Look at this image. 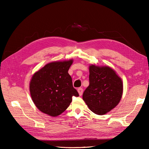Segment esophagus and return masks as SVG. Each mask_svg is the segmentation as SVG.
<instances>
[{
    "label": "esophagus",
    "instance_id": "34e87169",
    "mask_svg": "<svg viewBox=\"0 0 149 149\" xmlns=\"http://www.w3.org/2000/svg\"><path fill=\"white\" fill-rule=\"evenodd\" d=\"M77 91H78L79 94V95L81 96L82 95H83V88H78V89H77Z\"/></svg>",
    "mask_w": 149,
    "mask_h": 149
}]
</instances>
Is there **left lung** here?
<instances>
[{"label":"left lung","mask_w":149,"mask_h":149,"mask_svg":"<svg viewBox=\"0 0 149 149\" xmlns=\"http://www.w3.org/2000/svg\"><path fill=\"white\" fill-rule=\"evenodd\" d=\"M90 84L83 95L89 109L99 115H105L115 108L123 94V82L108 66H89Z\"/></svg>","instance_id":"left-lung-1"}]
</instances>
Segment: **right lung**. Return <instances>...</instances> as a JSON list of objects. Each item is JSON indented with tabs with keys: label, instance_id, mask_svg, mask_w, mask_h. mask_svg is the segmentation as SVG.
I'll list each match as a JSON object with an SVG mask.
<instances>
[{
	"label": "right lung",
	"instance_id": "right-lung-1",
	"mask_svg": "<svg viewBox=\"0 0 149 149\" xmlns=\"http://www.w3.org/2000/svg\"><path fill=\"white\" fill-rule=\"evenodd\" d=\"M72 63V59L53 61L33 74L29 83L30 93L40 111L58 116L67 109L73 96H79L68 73Z\"/></svg>",
	"mask_w": 149,
	"mask_h": 149
}]
</instances>
